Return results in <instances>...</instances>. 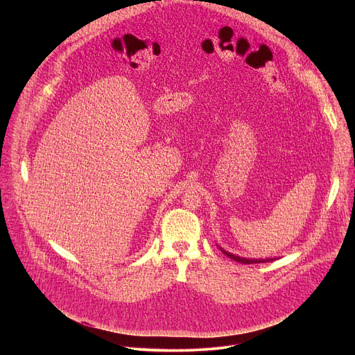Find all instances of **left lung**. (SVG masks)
I'll return each mask as SVG.
<instances>
[{"label":"left lung","mask_w":355,"mask_h":355,"mask_svg":"<svg viewBox=\"0 0 355 355\" xmlns=\"http://www.w3.org/2000/svg\"><path fill=\"white\" fill-rule=\"evenodd\" d=\"M223 251V254H226L229 259L237 261V263H241V264H259V263H270V261H274L275 259H244V257H239V256H234L232 254V252L220 248Z\"/></svg>","instance_id":"left-lung-1"}]
</instances>
